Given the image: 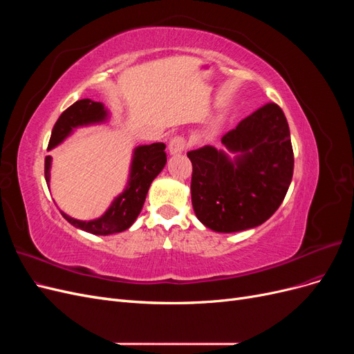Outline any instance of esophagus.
I'll return each instance as SVG.
<instances>
[{
    "label": "esophagus",
    "mask_w": 354,
    "mask_h": 354,
    "mask_svg": "<svg viewBox=\"0 0 354 354\" xmlns=\"http://www.w3.org/2000/svg\"><path fill=\"white\" fill-rule=\"evenodd\" d=\"M185 149H186V140L183 137L176 136L171 138V142L168 145V151L171 155H180L181 152H185Z\"/></svg>",
    "instance_id": "34e87169"
}]
</instances>
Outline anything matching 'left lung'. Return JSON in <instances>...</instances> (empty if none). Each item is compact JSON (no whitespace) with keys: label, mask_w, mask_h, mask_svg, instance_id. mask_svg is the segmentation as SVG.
Wrapping results in <instances>:
<instances>
[{"label":"left lung","mask_w":354,"mask_h":354,"mask_svg":"<svg viewBox=\"0 0 354 354\" xmlns=\"http://www.w3.org/2000/svg\"><path fill=\"white\" fill-rule=\"evenodd\" d=\"M226 149L190 151L192 205L203 226L234 233L269 220L286 195L294 153L286 118L267 103L224 134Z\"/></svg>","instance_id":"left-lung-1"}]
</instances>
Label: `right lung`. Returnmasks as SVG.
I'll use <instances>...</instances> for the list:
<instances>
[{
    "instance_id": "right-lung-1",
    "label": "right lung",
    "mask_w": 354,
    "mask_h": 354,
    "mask_svg": "<svg viewBox=\"0 0 354 354\" xmlns=\"http://www.w3.org/2000/svg\"><path fill=\"white\" fill-rule=\"evenodd\" d=\"M111 120V112L100 102H94L91 99H82L75 102L71 108L63 112L55 128L51 131L48 151L62 145L69 136L73 134L77 128L104 124ZM51 156H46V181L50 186V169H51ZM167 164V153L164 143L140 145L134 147L130 171L124 190L120 195L115 196L100 217L94 220H77L66 212H62L72 226L78 227L91 234H108L120 233L133 226V223L140 214L146 195L151 187L152 181L164 169Z\"/></svg>"
}]
</instances>
